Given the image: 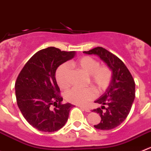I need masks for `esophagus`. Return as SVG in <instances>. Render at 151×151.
Returning a JSON list of instances; mask_svg holds the SVG:
<instances>
[{"label": "esophagus", "instance_id": "34e87169", "mask_svg": "<svg viewBox=\"0 0 151 151\" xmlns=\"http://www.w3.org/2000/svg\"><path fill=\"white\" fill-rule=\"evenodd\" d=\"M79 107H80V108H82L83 110H84L85 111H86V112H90V109H89L88 108H86V107H83V106H80V105H79Z\"/></svg>", "mask_w": 151, "mask_h": 151}]
</instances>
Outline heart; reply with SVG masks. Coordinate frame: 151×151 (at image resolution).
I'll use <instances>...</instances> for the list:
<instances>
[{
    "label": "heart",
    "mask_w": 151,
    "mask_h": 151,
    "mask_svg": "<svg viewBox=\"0 0 151 151\" xmlns=\"http://www.w3.org/2000/svg\"><path fill=\"white\" fill-rule=\"evenodd\" d=\"M74 65L89 76L90 83L98 90H105L109 86L112 78V71L107 66H99V63L96 60L86 56L76 61ZM55 78L60 88L65 89L68 87L69 68L67 64H62L58 67ZM94 96V90L91 88L74 87L65 93V99L68 102L77 105H86Z\"/></svg>",
    "instance_id": "obj_1"
}]
</instances>
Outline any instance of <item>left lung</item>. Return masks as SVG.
Listing matches in <instances>:
<instances>
[{"label":"left lung","instance_id":"left-lung-1","mask_svg":"<svg viewBox=\"0 0 151 151\" xmlns=\"http://www.w3.org/2000/svg\"><path fill=\"white\" fill-rule=\"evenodd\" d=\"M83 53L98 56L112 71L109 86L94 101L102 106L93 110L101 117L100 122L93 127L103 131L111 130L119 126L128 116L135 99V83L124 63L104 48L96 47Z\"/></svg>","mask_w":151,"mask_h":151}]
</instances>
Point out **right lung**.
<instances>
[{"label":"right lung","instance_id":"1","mask_svg":"<svg viewBox=\"0 0 151 151\" xmlns=\"http://www.w3.org/2000/svg\"><path fill=\"white\" fill-rule=\"evenodd\" d=\"M75 52L49 47L29 60L16 80L15 95L22 114L31 125L43 132H54L67 122L71 103L62 104L63 98L55 74L58 67L71 60ZM54 105V110L50 108Z\"/></svg>","mask_w":151,"mask_h":151}]
</instances>
